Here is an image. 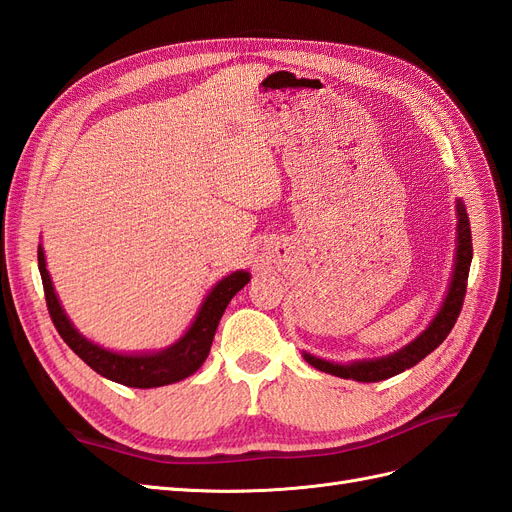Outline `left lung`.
Returning <instances> with one entry per match:
<instances>
[{
    "label": "left lung",
    "instance_id": "1",
    "mask_svg": "<svg viewBox=\"0 0 512 512\" xmlns=\"http://www.w3.org/2000/svg\"><path fill=\"white\" fill-rule=\"evenodd\" d=\"M457 239H455V260H453V271L451 280H448V288L444 292V299L438 307L436 316L425 327V331L418 333L410 344L399 348L386 356H378V359H359V361H348V363H337L320 359L316 354L301 352L303 359L324 371V374H331L344 380H356V382H380L386 378H393L401 371L414 367L418 361H423L429 352L436 350L446 335L451 333L455 322L459 318L463 297H466V284H468V273L472 265V235H470V220L466 213V205L463 200L457 198Z\"/></svg>",
    "mask_w": 512,
    "mask_h": 512
}]
</instances>
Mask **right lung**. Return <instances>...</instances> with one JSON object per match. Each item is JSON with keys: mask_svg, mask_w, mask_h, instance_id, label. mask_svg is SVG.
Returning <instances> with one entry per match:
<instances>
[{"mask_svg": "<svg viewBox=\"0 0 512 512\" xmlns=\"http://www.w3.org/2000/svg\"><path fill=\"white\" fill-rule=\"evenodd\" d=\"M38 269L42 275L49 314L53 318L55 329L64 337V342L79 354L91 369L98 371L100 376L123 386H132V389H156V386L179 382L192 376L194 371H198V367L203 365L209 356L213 335L218 331L224 309L228 307L230 299L235 297L252 277L250 271L239 269L222 277L218 284H213L203 303H200L190 327L185 329V333L175 344H170L162 350L117 352L91 342L89 337H85L74 327L66 314V309L61 307L49 269H46L42 243L38 245Z\"/></svg>", "mask_w": 512, "mask_h": 512, "instance_id": "1", "label": "right lung"}]
</instances>
